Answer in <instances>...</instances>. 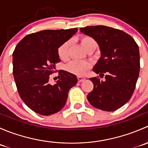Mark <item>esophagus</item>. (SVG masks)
Here are the masks:
<instances>
[{"label": "esophagus", "mask_w": 148, "mask_h": 148, "mask_svg": "<svg viewBox=\"0 0 148 148\" xmlns=\"http://www.w3.org/2000/svg\"><path fill=\"white\" fill-rule=\"evenodd\" d=\"M77 79H78L79 82H84L86 79V78L84 77H80V76H79V77H77Z\"/></svg>", "instance_id": "1"}]
</instances>
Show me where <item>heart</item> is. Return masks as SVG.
<instances>
[{"label": "heart", "instance_id": "heart-1", "mask_svg": "<svg viewBox=\"0 0 148 148\" xmlns=\"http://www.w3.org/2000/svg\"><path fill=\"white\" fill-rule=\"evenodd\" d=\"M80 43L87 52H93L97 47V43L92 37L84 36L80 38ZM71 46V41L64 42L58 49V55L62 59H66L69 56V51ZM91 67V64L84 61H71L66 65L65 68L69 72L75 75H83Z\"/></svg>", "mask_w": 148, "mask_h": 148}]
</instances>
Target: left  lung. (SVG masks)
<instances>
[{
  "label": "left lung",
  "mask_w": 148,
  "mask_h": 148,
  "mask_svg": "<svg viewBox=\"0 0 148 148\" xmlns=\"http://www.w3.org/2000/svg\"><path fill=\"white\" fill-rule=\"evenodd\" d=\"M82 34L92 37L99 45L101 57L93 71L103 77L90 79L94 89L87 95L95 108L107 112L126 104L135 89L140 72V51L134 38L127 33L105 26H86Z\"/></svg>",
  "instance_id": "1"
}]
</instances>
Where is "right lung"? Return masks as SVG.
Masks as SVG:
<instances>
[{
  "label": "right lung",
  "mask_w": 148,
  "mask_h": 148,
  "mask_svg": "<svg viewBox=\"0 0 148 148\" xmlns=\"http://www.w3.org/2000/svg\"><path fill=\"white\" fill-rule=\"evenodd\" d=\"M77 31L75 28L28 34L13 51V74L18 92L25 104L38 114L48 116L60 111L69 89L78 82L74 74L62 70L56 84H49V76L61 61L58 49Z\"/></svg>",
  "instance_id": "right-lung-1"
}]
</instances>
